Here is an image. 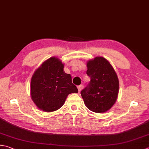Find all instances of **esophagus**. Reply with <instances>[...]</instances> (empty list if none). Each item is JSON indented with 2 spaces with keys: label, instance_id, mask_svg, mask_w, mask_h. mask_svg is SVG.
I'll return each instance as SVG.
<instances>
[{
  "label": "esophagus",
  "instance_id": "obj_1",
  "mask_svg": "<svg viewBox=\"0 0 149 149\" xmlns=\"http://www.w3.org/2000/svg\"><path fill=\"white\" fill-rule=\"evenodd\" d=\"M82 88H83V84H81V85L77 86V89H78L79 92H80L81 91V90H82Z\"/></svg>",
  "mask_w": 149,
  "mask_h": 149
}]
</instances>
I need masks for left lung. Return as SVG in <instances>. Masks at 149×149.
Listing matches in <instances>:
<instances>
[{"label": "left lung", "instance_id": "1", "mask_svg": "<svg viewBox=\"0 0 149 149\" xmlns=\"http://www.w3.org/2000/svg\"><path fill=\"white\" fill-rule=\"evenodd\" d=\"M86 66L90 81L81 92V96L90 110L104 113L117 100L119 86L117 74L109 61L103 57L88 61Z\"/></svg>", "mask_w": 149, "mask_h": 149}]
</instances>
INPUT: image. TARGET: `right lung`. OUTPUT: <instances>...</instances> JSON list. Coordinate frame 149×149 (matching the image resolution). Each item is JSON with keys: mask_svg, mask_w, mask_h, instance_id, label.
I'll return each mask as SVG.
<instances>
[{"mask_svg": "<svg viewBox=\"0 0 149 149\" xmlns=\"http://www.w3.org/2000/svg\"><path fill=\"white\" fill-rule=\"evenodd\" d=\"M64 64L52 57L41 64L31 79V100L40 110L52 112L62 107L70 94L78 90L72 82L71 75L64 71Z\"/></svg>", "mask_w": 149, "mask_h": 149, "instance_id": "add662e5", "label": "right lung"}]
</instances>
